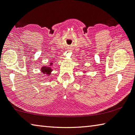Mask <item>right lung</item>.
Listing matches in <instances>:
<instances>
[{"label": "right lung", "mask_w": 135, "mask_h": 135, "mask_svg": "<svg viewBox=\"0 0 135 135\" xmlns=\"http://www.w3.org/2000/svg\"><path fill=\"white\" fill-rule=\"evenodd\" d=\"M41 71H42V73H46L47 74H50V71H52V69H51V68L50 67H43L41 68Z\"/></svg>", "instance_id": "1"}]
</instances>
